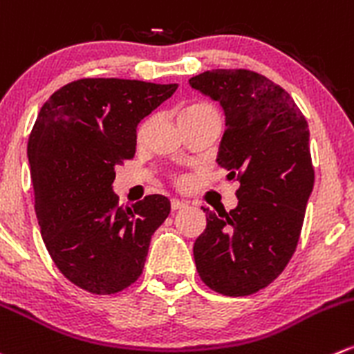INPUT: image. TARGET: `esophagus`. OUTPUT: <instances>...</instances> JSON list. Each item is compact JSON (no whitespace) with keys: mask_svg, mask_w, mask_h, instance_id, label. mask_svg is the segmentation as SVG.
<instances>
[{"mask_svg":"<svg viewBox=\"0 0 354 354\" xmlns=\"http://www.w3.org/2000/svg\"><path fill=\"white\" fill-rule=\"evenodd\" d=\"M185 207H188L187 202L178 201V198H173V201H171V209H173V211H180V209H185Z\"/></svg>","mask_w":354,"mask_h":354,"instance_id":"1","label":"esophagus"}]
</instances>
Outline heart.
<instances>
[{"mask_svg": "<svg viewBox=\"0 0 354 354\" xmlns=\"http://www.w3.org/2000/svg\"><path fill=\"white\" fill-rule=\"evenodd\" d=\"M211 114H218V112H216V109L212 107L211 104H207V102H202V100H194V102H188L187 105H183V107L178 111V122H180V124H183V122L197 121V119L204 118V115H211ZM147 128H149V121H145L140 124L138 133H136L138 140H142L143 136H145ZM178 183H185L183 178H178Z\"/></svg>", "mask_w": 354, "mask_h": 354, "instance_id": "1", "label": "heart"}]
</instances>
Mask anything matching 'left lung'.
<instances>
[{
	"instance_id": "1",
	"label": "left lung",
	"mask_w": 354,
	"mask_h": 354,
	"mask_svg": "<svg viewBox=\"0 0 354 354\" xmlns=\"http://www.w3.org/2000/svg\"><path fill=\"white\" fill-rule=\"evenodd\" d=\"M219 102L226 129L218 164L239 181L230 212L204 207L194 243L202 282L223 296H249L273 282L299 242L315 183L310 129L289 93L247 68H212L190 79Z\"/></svg>"
}]
</instances>
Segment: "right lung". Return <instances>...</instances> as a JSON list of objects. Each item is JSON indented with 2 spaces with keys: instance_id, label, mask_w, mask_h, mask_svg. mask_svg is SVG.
I'll use <instances>...</instances> for the list:
<instances>
[{
  "instance_id": "add662e5",
  "label": "right lung",
  "mask_w": 354,
  "mask_h": 354,
  "mask_svg": "<svg viewBox=\"0 0 354 354\" xmlns=\"http://www.w3.org/2000/svg\"><path fill=\"white\" fill-rule=\"evenodd\" d=\"M118 77H86L55 91L27 143L34 209L62 275L91 294L138 280L150 239L171 211L164 195L121 207L115 167L135 157L136 126L176 91Z\"/></svg>"
}]
</instances>
